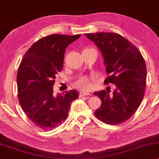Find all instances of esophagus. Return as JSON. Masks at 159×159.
<instances>
[{
  "label": "esophagus",
  "mask_w": 159,
  "mask_h": 159,
  "mask_svg": "<svg viewBox=\"0 0 159 159\" xmlns=\"http://www.w3.org/2000/svg\"><path fill=\"white\" fill-rule=\"evenodd\" d=\"M90 93L89 92H80L79 96L80 97H83V96H85V95H90Z\"/></svg>",
  "instance_id": "esophagus-1"
}]
</instances>
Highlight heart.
<instances>
[{"label": "heart", "instance_id": "1", "mask_svg": "<svg viewBox=\"0 0 159 159\" xmlns=\"http://www.w3.org/2000/svg\"><path fill=\"white\" fill-rule=\"evenodd\" d=\"M89 49V48H87ZM93 80V78L88 77V76H81L74 83V87L76 89H79L80 90H89L92 86V80Z\"/></svg>", "mask_w": 159, "mask_h": 159}]
</instances>
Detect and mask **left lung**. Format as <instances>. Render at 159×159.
I'll return each instance as SVG.
<instances>
[{"label": "left lung", "mask_w": 159, "mask_h": 159, "mask_svg": "<svg viewBox=\"0 0 159 159\" xmlns=\"http://www.w3.org/2000/svg\"><path fill=\"white\" fill-rule=\"evenodd\" d=\"M101 51L108 76L105 84L115 89L95 92L101 106L95 115L107 125L125 122L137 111L144 96L147 66L138 48L122 35L114 32L85 34Z\"/></svg>", "instance_id": "left-lung-1"}]
</instances>
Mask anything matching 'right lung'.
<instances>
[{
  "label": "right lung",
  "instance_id": "1",
  "mask_svg": "<svg viewBox=\"0 0 159 159\" xmlns=\"http://www.w3.org/2000/svg\"><path fill=\"white\" fill-rule=\"evenodd\" d=\"M80 34H51L42 37L25 53L17 74V98L29 120L42 130H51L66 120L75 90L53 93L57 75L61 71L66 48Z\"/></svg>",
  "mask_w": 159,
  "mask_h": 159
}]
</instances>
